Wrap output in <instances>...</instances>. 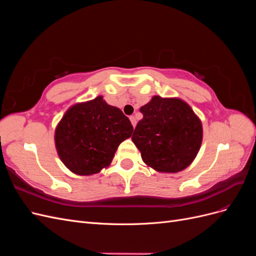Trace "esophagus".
<instances>
[{"label": "esophagus", "mask_w": 256, "mask_h": 256, "mask_svg": "<svg viewBox=\"0 0 256 256\" xmlns=\"http://www.w3.org/2000/svg\"><path fill=\"white\" fill-rule=\"evenodd\" d=\"M130 122H131V124H132V126H134V128H136V118H134V116H130Z\"/></svg>", "instance_id": "34e87169"}]
</instances>
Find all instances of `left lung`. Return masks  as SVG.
<instances>
[{"label":"left lung","mask_w":256,"mask_h":256,"mask_svg":"<svg viewBox=\"0 0 256 256\" xmlns=\"http://www.w3.org/2000/svg\"><path fill=\"white\" fill-rule=\"evenodd\" d=\"M143 118L132 142L146 166L160 173H177L196 159L203 140L202 122L180 98L154 96L141 106Z\"/></svg>","instance_id":"1"}]
</instances>
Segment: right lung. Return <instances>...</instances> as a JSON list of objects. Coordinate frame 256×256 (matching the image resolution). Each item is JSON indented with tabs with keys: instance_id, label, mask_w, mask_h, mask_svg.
<instances>
[{
	"instance_id": "obj_1",
	"label": "right lung",
	"mask_w": 256,
	"mask_h": 256,
	"mask_svg": "<svg viewBox=\"0 0 256 256\" xmlns=\"http://www.w3.org/2000/svg\"><path fill=\"white\" fill-rule=\"evenodd\" d=\"M132 131L122 110L98 96L69 108L56 128L54 142L69 171L88 176L111 164L118 147Z\"/></svg>"
}]
</instances>
